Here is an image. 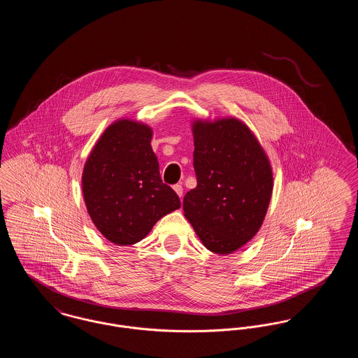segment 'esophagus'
I'll use <instances>...</instances> for the list:
<instances>
[{"label": "esophagus", "instance_id": "1", "mask_svg": "<svg viewBox=\"0 0 358 358\" xmlns=\"http://www.w3.org/2000/svg\"><path fill=\"white\" fill-rule=\"evenodd\" d=\"M173 189H174V192L180 196V199L182 197V194H184V187H182V185H180V184H176L174 187H173Z\"/></svg>", "mask_w": 358, "mask_h": 358}]
</instances>
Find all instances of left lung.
Segmentation results:
<instances>
[{
    "label": "left lung",
    "mask_w": 358,
    "mask_h": 358,
    "mask_svg": "<svg viewBox=\"0 0 358 358\" xmlns=\"http://www.w3.org/2000/svg\"><path fill=\"white\" fill-rule=\"evenodd\" d=\"M197 187L184 197L185 217L205 247L228 255L254 238L273 194L268 158L238 120L193 123Z\"/></svg>",
    "instance_id": "8db88e82"
}]
</instances>
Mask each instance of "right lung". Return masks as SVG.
Wrapping results in <instances>:
<instances>
[{
  "label": "right lung",
  "mask_w": 358,
  "mask_h": 358,
  "mask_svg": "<svg viewBox=\"0 0 358 358\" xmlns=\"http://www.w3.org/2000/svg\"><path fill=\"white\" fill-rule=\"evenodd\" d=\"M152 136L146 124L117 120L85 162L82 187L88 215L118 245L141 241L161 217L181 206L177 193L161 180Z\"/></svg>",
  "instance_id": "obj_1"
}]
</instances>
